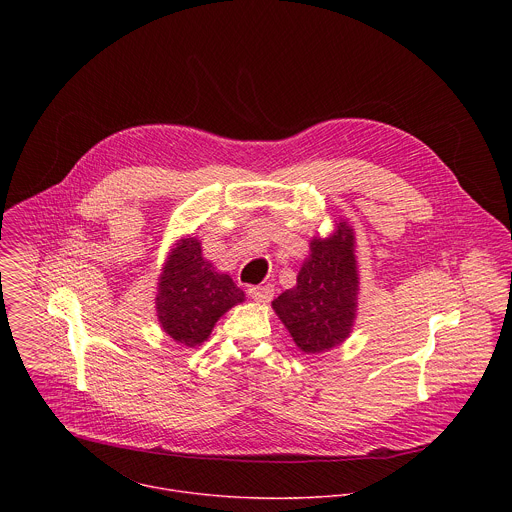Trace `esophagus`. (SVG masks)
Returning a JSON list of instances; mask_svg holds the SVG:
<instances>
[{
	"instance_id": "obj_1",
	"label": "esophagus",
	"mask_w": 512,
	"mask_h": 512,
	"mask_svg": "<svg viewBox=\"0 0 512 512\" xmlns=\"http://www.w3.org/2000/svg\"><path fill=\"white\" fill-rule=\"evenodd\" d=\"M247 294L255 300V302H261V304H265V302H269L271 298H273V285H251L249 289H247Z\"/></svg>"
}]
</instances>
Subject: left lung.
Returning <instances> with one entry per match:
<instances>
[{
  "label": "left lung",
  "instance_id": "8db88e82",
  "mask_svg": "<svg viewBox=\"0 0 512 512\" xmlns=\"http://www.w3.org/2000/svg\"><path fill=\"white\" fill-rule=\"evenodd\" d=\"M294 289L273 300V310L294 342L308 354L324 352L350 334L358 275L354 261V235L338 223L328 239H314Z\"/></svg>",
  "mask_w": 512,
  "mask_h": 512
}]
</instances>
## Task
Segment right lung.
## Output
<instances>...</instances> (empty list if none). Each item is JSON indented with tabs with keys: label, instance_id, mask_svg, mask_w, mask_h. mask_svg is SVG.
<instances>
[{
	"label": "right lung",
	"instance_id": "right-lung-1",
	"mask_svg": "<svg viewBox=\"0 0 512 512\" xmlns=\"http://www.w3.org/2000/svg\"><path fill=\"white\" fill-rule=\"evenodd\" d=\"M231 275L216 273L196 239L182 241L170 255L158 285V318L168 336L184 346L204 342L216 320L243 302Z\"/></svg>",
	"mask_w": 512,
	"mask_h": 512
}]
</instances>
